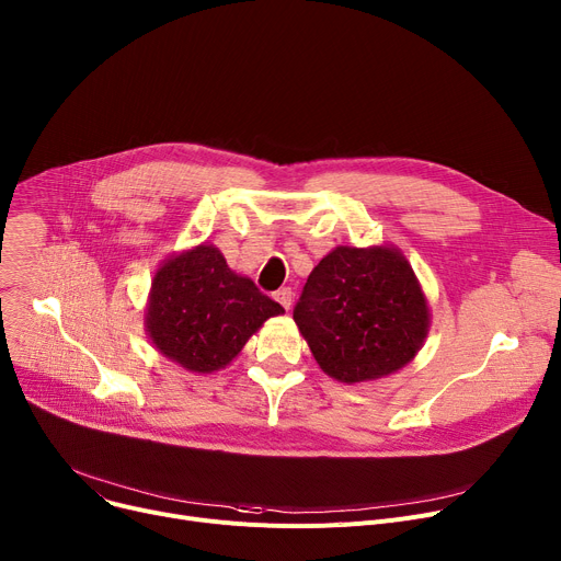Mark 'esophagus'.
Segmentation results:
<instances>
[{"mask_svg": "<svg viewBox=\"0 0 561 561\" xmlns=\"http://www.w3.org/2000/svg\"><path fill=\"white\" fill-rule=\"evenodd\" d=\"M275 300L288 311L290 305H293V293H290V288H279V290L275 293Z\"/></svg>", "mask_w": 561, "mask_h": 561, "instance_id": "1", "label": "esophagus"}]
</instances>
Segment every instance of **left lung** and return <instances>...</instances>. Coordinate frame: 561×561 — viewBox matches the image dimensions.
Wrapping results in <instances>:
<instances>
[{"label":"left lung","instance_id":"1","mask_svg":"<svg viewBox=\"0 0 561 561\" xmlns=\"http://www.w3.org/2000/svg\"><path fill=\"white\" fill-rule=\"evenodd\" d=\"M293 320L324 375L354 386L420 354L431 307L399 248L335 245L311 271Z\"/></svg>","mask_w":561,"mask_h":561}]
</instances>
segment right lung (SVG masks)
I'll list each match as a JSON object with an SVG mask.
<instances>
[{"mask_svg": "<svg viewBox=\"0 0 561 561\" xmlns=\"http://www.w3.org/2000/svg\"><path fill=\"white\" fill-rule=\"evenodd\" d=\"M282 313L250 277L228 266L216 245L198 243L158 266L144 327L164 358L194 375H211L230 365L268 318Z\"/></svg>", "mask_w": 561, "mask_h": 561, "instance_id": "1", "label": "right lung"}]
</instances>
